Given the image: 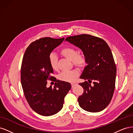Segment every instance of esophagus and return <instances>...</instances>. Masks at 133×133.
I'll list each match as a JSON object with an SVG mask.
<instances>
[{"instance_id":"obj_1","label":"esophagus","mask_w":133,"mask_h":133,"mask_svg":"<svg viewBox=\"0 0 133 133\" xmlns=\"http://www.w3.org/2000/svg\"><path fill=\"white\" fill-rule=\"evenodd\" d=\"M71 87H72V88H73L75 85V84H74V83H71Z\"/></svg>"}]
</instances>
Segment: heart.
<instances>
[{"instance_id":"heart-1","label":"heart","mask_w":133,"mask_h":133,"mask_svg":"<svg viewBox=\"0 0 133 133\" xmlns=\"http://www.w3.org/2000/svg\"><path fill=\"white\" fill-rule=\"evenodd\" d=\"M61 54L72 61L74 65L83 67L86 64V58L83 54H78V51L75 48L71 46H66L63 48L60 51ZM49 62L51 69L57 71L58 69V58L55 54L50 53L49 55ZM79 75V71L77 69H73L69 71H62L59 76V80L66 82H73Z\"/></svg>"}]
</instances>
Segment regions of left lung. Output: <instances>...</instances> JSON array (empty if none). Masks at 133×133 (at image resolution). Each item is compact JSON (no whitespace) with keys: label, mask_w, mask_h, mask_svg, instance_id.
I'll list each match as a JSON object with an SVG mask.
<instances>
[{"label":"left lung","mask_w":133,"mask_h":133,"mask_svg":"<svg viewBox=\"0 0 133 133\" xmlns=\"http://www.w3.org/2000/svg\"><path fill=\"white\" fill-rule=\"evenodd\" d=\"M65 41L80 48L86 58L87 65L80 78L84 89L78 98L79 105L87 111L104 110L109 104L115 89L116 68L111 51L103 39L88 34L68 37ZM94 82L93 86L90 83Z\"/></svg>","instance_id":"left-lung-1"}]
</instances>
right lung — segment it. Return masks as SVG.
<instances>
[{"instance_id": "add662e5", "label": "right lung", "mask_w": 133, "mask_h": 133, "mask_svg": "<svg viewBox=\"0 0 133 133\" xmlns=\"http://www.w3.org/2000/svg\"><path fill=\"white\" fill-rule=\"evenodd\" d=\"M64 40L43 38L32 43L24 54L21 67V83L25 97L31 108L38 114L51 116L63 107L64 99L71 84L55 80L49 62V55ZM56 82L53 88L46 87L47 80Z\"/></svg>"}]
</instances>
